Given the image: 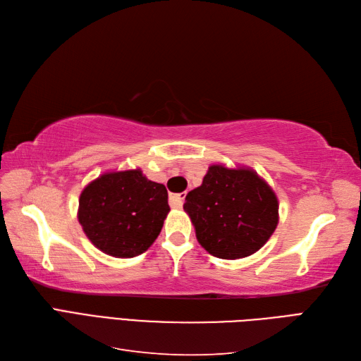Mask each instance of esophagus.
<instances>
[{
	"label": "esophagus",
	"mask_w": 361,
	"mask_h": 361,
	"mask_svg": "<svg viewBox=\"0 0 361 361\" xmlns=\"http://www.w3.org/2000/svg\"><path fill=\"white\" fill-rule=\"evenodd\" d=\"M185 192H179V194H171L170 195V204L173 207H178V209H180V207L183 206V200H185Z\"/></svg>",
	"instance_id": "obj_1"
}]
</instances>
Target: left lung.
Masks as SVG:
<instances>
[{
    "label": "left lung",
    "instance_id": "obj_1",
    "mask_svg": "<svg viewBox=\"0 0 361 361\" xmlns=\"http://www.w3.org/2000/svg\"><path fill=\"white\" fill-rule=\"evenodd\" d=\"M199 244L220 259L256 253L279 224L276 192L251 169L214 164L200 187L185 197Z\"/></svg>",
    "mask_w": 361,
    "mask_h": 361
}]
</instances>
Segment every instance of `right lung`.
Instances as JSON below:
<instances>
[{
    "label": "right lung",
    "instance_id": "1",
    "mask_svg": "<svg viewBox=\"0 0 361 361\" xmlns=\"http://www.w3.org/2000/svg\"><path fill=\"white\" fill-rule=\"evenodd\" d=\"M162 183L140 169L108 171L82 190L78 221L92 244L114 257H135L155 243L170 211Z\"/></svg>",
    "mask_w": 361,
    "mask_h": 361
}]
</instances>
